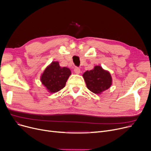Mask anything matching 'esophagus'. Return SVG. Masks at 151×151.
I'll use <instances>...</instances> for the list:
<instances>
[{"label":"esophagus","instance_id":"obj_1","mask_svg":"<svg viewBox=\"0 0 151 151\" xmlns=\"http://www.w3.org/2000/svg\"><path fill=\"white\" fill-rule=\"evenodd\" d=\"M74 71H75V73H76V74H80L81 70H80V68L79 67H75V68H74Z\"/></svg>","mask_w":151,"mask_h":151}]
</instances>
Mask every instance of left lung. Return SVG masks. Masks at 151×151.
I'll list each match as a JSON object with an SVG mask.
<instances>
[{
    "label": "left lung",
    "mask_w": 151,
    "mask_h": 151,
    "mask_svg": "<svg viewBox=\"0 0 151 151\" xmlns=\"http://www.w3.org/2000/svg\"><path fill=\"white\" fill-rule=\"evenodd\" d=\"M87 88L94 93H101L109 88L112 84V78L108 71L100 66H96L83 74Z\"/></svg>",
    "instance_id": "left-lung-1"
}]
</instances>
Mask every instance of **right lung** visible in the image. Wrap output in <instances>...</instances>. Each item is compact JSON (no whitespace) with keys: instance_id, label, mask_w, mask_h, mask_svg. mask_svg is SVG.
Returning a JSON list of instances; mask_svg holds the SVG:
<instances>
[{"instance_id":"1","label":"right lung","mask_w":151,"mask_h":151,"mask_svg":"<svg viewBox=\"0 0 151 151\" xmlns=\"http://www.w3.org/2000/svg\"><path fill=\"white\" fill-rule=\"evenodd\" d=\"M70 75L69 68L60 67L58 62H52L45 70L41 81L50 92H57L64 88Z\"/></svg>"}]
</instances>
